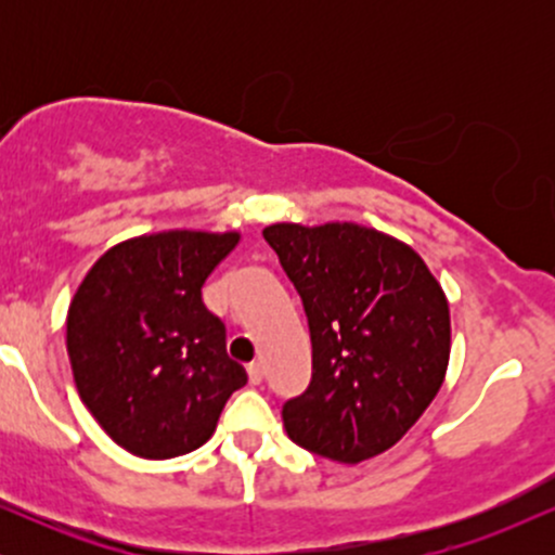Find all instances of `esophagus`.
Returning a JSON list of instances; mask_svg holds the SVG:
<instances>
[{"instance_id": "1", "label": "esophagus", "mask_w": 555, "mask_h": 555, "mask_svg": "<svg viewBox=\"0 0 555 555\" xmlns=\"http://www.w3.org/2000/svg\"><path fill=\"white\" fill-rule=\"evenodd\" d=\"M247 375H250V384L253 386L263 384V378H266L263 362H250V365H247Z\"/></svg>"}]
</instances>
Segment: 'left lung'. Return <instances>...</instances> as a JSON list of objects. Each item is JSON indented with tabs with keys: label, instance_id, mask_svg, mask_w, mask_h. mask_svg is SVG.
Returning <instances> with one entry per match:
<instances>
[{
	"label": "left lung",
	"instance_id": "obj_1",
	"mask_svg": "<svg viewBox=\"0 0 555 555\" xmlns=\"http://www.w3.org/2000/svg\"><path fill=\"white\" fill-rule=\"evenodd\" d=\"M263 240L308 315L313 375L282 406L302 449L358 464L428 410L449 365V302L404 242L358 224H273Z\"/></svg>",
	"mask_w": 555,
	"mask_h": 555
}]
</instances>
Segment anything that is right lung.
Masks as SVG:
<instances>
[{
	"mask_svg": "<svg viewBox=\"0 0 555 555\" xmlns=\"http://www.w3.org/2000/svg\"><path fill=\"white\" fill-rule=\"evenodd\" d=\"M240 234L162 232L104 253L75 292L67 354L82 404L130 454L171 460L211 438L247 384L227 326L203 305Z\"/></svg>",
	"mask_w": 555,
	"mask_h": 555,
	"instance_id": "right-lung-1",
	"label": "right lung"
}]
</instances>
